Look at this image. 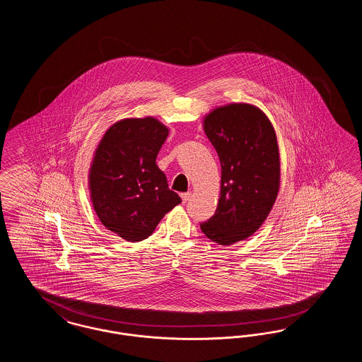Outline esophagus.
Here are the masks:
<instances>
[{
  "instance_id": "obj_1",
  "label": "esophagus",
  "mask_w": 362,
  "mask_h": 362,
  "mask_svg": "<svg viewBox=\"0 0 362 362\" xmlns=\"http://www.w3.org/2000/svg\"><path fill=\"white\" fill-rule=\"evenodd\" d=\"M189 195H191V192H183L180 197H182V201H183V204H187V201L189 199Z\"/></svg>"
}]
</instances>
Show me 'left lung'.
<instances>
[{
    "instance_id": "left-lung-1",
    "label": "left lung",
    "mask_w": 362,
    "mask_h": 362,
    "mask_svg": "<svg viewBox=\"0 0 362 362\" xmlns=\"http://www.w3.org/2000/svg\"><path fill=\"white\" fill-rule=\"evenodd\" d=\"M204 129L221 163L218 205L201 229L207 239L229 245L257 232L279 189V152L269 118L254 105L218 107Z\"/></svg>"
}]
</instances>
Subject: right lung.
Instances as JSON below:
<instances>
[{
	"mask_svg": "<svg viewBox=\"0 0 362 362\" xmlns=\"http://www.w3.org/2000/svg\"><path fill=\"white\" fill-rule=\"evenodd\" d=\"M168 129L148 117L114 123L104 134L89 171V189L102 224L127 241L149 238L180 197L156 164Z\"/></svg>",
	"mask_w": 362,
	"mask_h": 362,
	"instance_id": "1",
	"label": "right lung"
}]
</instances>
